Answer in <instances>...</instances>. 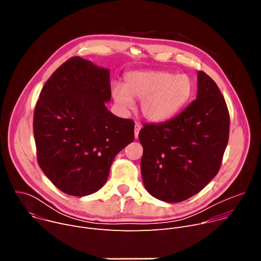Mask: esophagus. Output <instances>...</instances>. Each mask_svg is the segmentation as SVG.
I'll list each match as a JSON object with an SVG mask.
<instances>
[{
	"label": "esophagus",
	"mask_w": 261,
	"mask_h": 261,
	"mask_svg": "<svg viewBox=\"0 0 261 261\" xmlns=\"http://www.w3.org/2000/svg\"><path fill=\"white\" fill-rule=\"evenodd\" d=\"M141 129V126L139 123H135V127H134V134H135V138H138V134H139V131Z\"/></svg>",
	"instance_id": "obj_1"
}]
</instances>
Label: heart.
Returning <instances> with one entry per match:
<instances>
[{"instance_id":"heart-1","label":"heart","mask_w":261,"mask_h":261,"mask_svg":"<svg viewBox=\"0 0 261 261\" xmlns=\"http://www.w3.org/2000/svg\"><path fill=\"white\" fill-rule=\"evenodd\" d=\"M195 85L188 74L163 70L132 71L126 74L125 86L115 84L111 89L116 103L123 109L140 100L142 116L151 122L167 121L177 115L193 98Z\"/></svg>"}]
</instances>
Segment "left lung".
Segmentation results:
<instances>
[{"instance_id":"8db88e82","label":"left lung","mask_w":261,"mask_h":261,"mask_svg":"<svg viewBox=\"0 0 261 261\" xmlns=\"http://www.w3.org/2000/svg\"><path fill=\"white\" fill-rule=\"evenodd\" d=\"M196 100L170 121L144 124L138 134L146 191L180 202L202 190L218 173L229 138V113L216 83L197 74Z\"/></svg>"}]
</instances>
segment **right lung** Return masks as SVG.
<instances>
[{"mask_svg": "<svg viewBox=\"0 0 261 261\" xmlns=\"http://www.w3.org/2000/svg\"><path fill=\"white\" fill-rule=\"evenodd\" d=\"M109 70L73 57L41 90L34 111L37 161L62 192L87 196L105 184L119 152L134 140V122L113 115Z\"/></svg>", "mask_w": 261, "mask_h": 261, "instance_id": "1", "label": "right lung"}]
</instances>
